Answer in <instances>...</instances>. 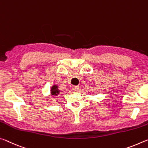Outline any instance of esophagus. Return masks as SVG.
<instances>
[{
  "label": "esophagus",
  "instance_id": "1",
  "mask_svg": "<svg viewBox=\"0 0 148 148\" xmlns=\"http://www.w3.org/2000/svg\"><path fill=\"white\" fill-rule=\"evenodd\" d=\"M79 89V86H73V90L74 91H75V92L78 91Z\"/></svg>",
  "mask_w": 148,
  "mask_h": 148
}]
</instances>
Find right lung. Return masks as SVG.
<instances>
[{"label": "right lung", "mask_w": 148, "mask_h": 148, "mask_svg": "<svg viewBox=\"0 0 148 148\" xmlns=\"http://www.w3.org/2000/svg\"><path fill=\"white\" fill-rule=\"evenodd\" d=\"M51 93L52 95H58V94L60 93V90L58 89L57 86H54L52 87Z\"/></svg>", "instance_id": "obj_1"}]
</instances>
